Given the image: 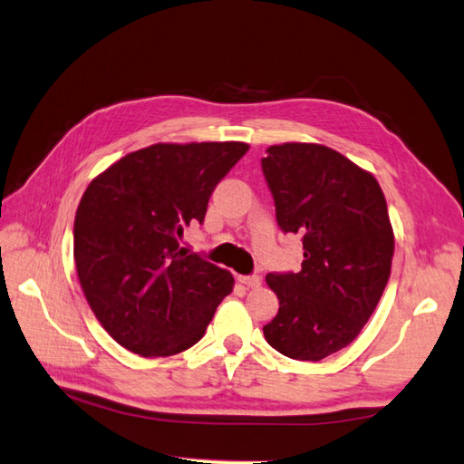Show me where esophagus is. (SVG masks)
<instances>
[{"instance_id": "esophagus-1", "label": "esophagus", "mask_w": 464, "mask_h": 464, "mask_svg": "<svg viewBox=\"0 0 464 464\" xmlns=\"http://www.w3.org/2000/svg\"><path fill=\"white\" fill-rule=\"evenodd\" d=\"M239 281H241L243 285H247L249 289H257L259 285H261V277H259V275H247V277H239Z\"/></svg>"}]
</instances>
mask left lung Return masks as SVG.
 <instances>
[{
    "mask_svg": "<svg viewBox=\"0 0 464 464\" xmlns=\"http://www.w3.org/2000/svg\"><path fill=\"white\" fill-rule=\"evenodd\" d=\"M261 167L277 223L301 235L304 257L299 273L265 277L279 299L265 339L285 357L321 361L359 337L387 287V201L372 173L327 145H271Z\"/></svg>",
    "mask_w": 464,
    "mask_h": 464,
    "instance_id": "obj_1",
    "label": "left lung"
}]
</instances>
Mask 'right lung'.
I'll return each instance as SVG.
<instances>
[{"label":"right lung","mask_w":464,"mask_h":464,"mask_svg":"<svg viewBox=\"0 0 464 464\" xmlns=\"http://www.w3.org/2000/svg\"><path fill=\"white\" fill-rule=\"evenodd\" d=\"M243 141L155 143L87 185L73 223V257L87 303L111 337L141 357H169L203 337L233 275L181 247Z\"/></svg>","instance_id":"right-lung-1"}]
</instances>
